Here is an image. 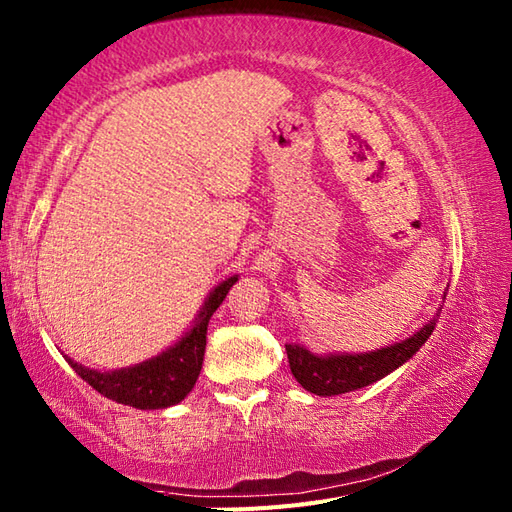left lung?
Returning a JSON list of instances; mask_svg holds the SVG:
<instances>
[{
	"label": "left lung",
	"mask_w": 512,
	"mask_h": 512,
	"mask_svg": "<svg viewBox=\"0 0 512 512\" xmlns=\"http://www.w3.org/2000/svg\"><path fill=\"white\" fill-rule=\"evenodd\" d=\"M434 327L436 318L423 325V329L408 340L360 355H325L323 358V355H314L299 344H285V351H288L296 382L314 395L331 397L364 388L395 371L423 347L425 340L432 336Z\"/></svg>",
	"instance_id": "left-lung-1"
}]
</instances>
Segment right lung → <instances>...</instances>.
Masks as SVG:
<instances>
[{
	"label": "right lung",
	"instance_id": "obj_1",
	"mask_svg": "<svg viewBox=\"0 0 512 512\" xmlns=\"http://www.w3.org/2000/svg\"><path fill=\"white\" fill-rule=\"evenodd\" d=\"M235 281L237 277L222 281L209 294L205 305H202L194 329L183 340H178L172 349L157 355V358L113 373L91 371V368L69 358L67 362L100 395L124 403V406H133L139 410H159L174 406V403L183 401L196 384L202 358H205L209 318L222 305V301L227 299Z\"/></svg>",
	"mask_w": 512,
	"mask_h": 512
}]
</instances>
